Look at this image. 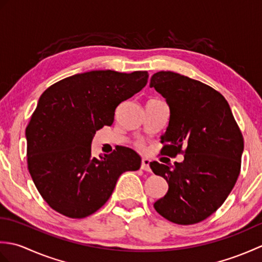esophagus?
<instances>
[{
  "instance_id": "34e87169",
  "label": "esophagus",
  "mask_w": 262,
  "mask_h": 262,
  "mask_svg": "<svg viewBox=\"0 0 262 262\" xmlns=\"http://www.w3.org/2000/svg\"><path fill=\"white\" fill-rule=\"evenodd\" d=\"M141 169L144 170V171L151 172V168H149V160H148V159H143V160H142Z\"/></svg>"
}]
</instances>
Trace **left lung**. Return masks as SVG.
Returning <instances> with one entry per match:
<instances>
[{"label":"left lung","mask_w":262,"mask_h":262,"mask_svg":"<svg viewBox=\"0 0 262 262\" xmlns=\"http://www.w3.org/2000/svg\"><path fill=\"white\" fill-rule=\"evenodd\" d=\"M149 86L170 108L161 153L174 158L186 147L180 163H149L169 185L154 208L173 223H198L221 207L240 174L244 148L240 128L225 98L202 82L161 71L152 75Z\"/></svg>","instance_id":"left-lung-1"}]
</instances>
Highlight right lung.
Wrapping results in <instances>:
<instances>
[{
    "label": "right lung",
    "instance_id": "add662e5",
    "mask_svg": "<svg viewBox=\"0 0 262 262\" xmlns=\"http://www.w3.org/2000/svg\"><path fill=\"white\" fill-rule=\"evenodd\" d=\"M146 71H90L55 83L43 92L26 128L28 169L53 209L83 219L107 203L118 178L141 168L142 159L119 146L91 155L96 132L111 126L117 105L146 85Z\"/></svg>",
    "mask_w": 262,
    "mask_h": 262
}]
</instances>
